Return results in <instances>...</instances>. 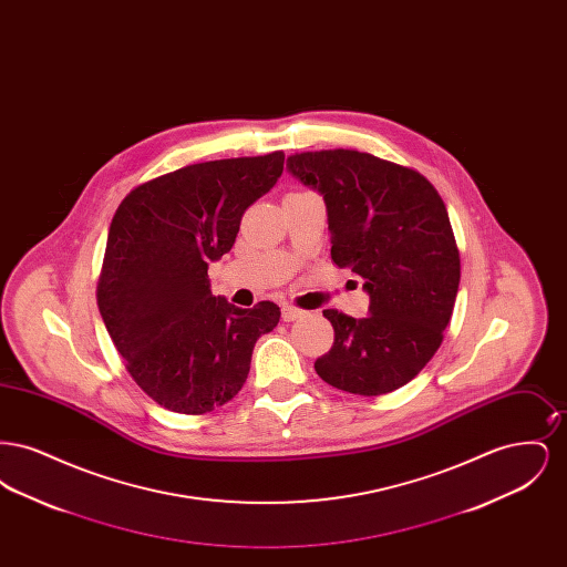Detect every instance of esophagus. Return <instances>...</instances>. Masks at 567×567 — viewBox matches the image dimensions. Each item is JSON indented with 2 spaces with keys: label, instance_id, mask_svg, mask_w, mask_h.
Here are the masks:
<instances>
[{
  "label": "esophagus",
  "instance_id": "obj_1",
  "mask_svg": "<svg viewBox=\"0 0 567 567\" xmlns=\"http://www.w3.org/2000/svg\"><path fill=\"white\" fill-rule=\"evenodd\" d=\"M306 312L303 310H299L296 306H282V321H287V323H291V321H297V319H301Z\"/></svg>",
  "mask_w": 567,
  "mask_h": 567
}]
</instances>
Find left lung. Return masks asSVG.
Wrapping results in <instances>:
<instances>
[{
	"instance_id": "1",
	"label": "left lung",
	"mask_w": 567,
	"mask_h": 567,
	"mask_svg": "<svg viewBox=\"0 0 567 567\" xmlns=\"http://www.w3.org/2000/svg\"><path fill=\"white\" fill-rule=\"evenodd\" d=\"M287 169L327 206L331 259L363 278L370 315L323 310L333 347L315 370L354 395H384L416 377L442 344L461 264L446 206L419 172L370 153H296Z\"/></svg>"
}]
</instances>
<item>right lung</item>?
<instances>
[{"instance_id":"1","label":"right lung","mask_w":567,"mask_h":567,"mask_svg":"<svg viewBox=\"0 0 567 567\" xmlns=\"http://www.w3.org/2000/svg\"><path fill=\"white\" fill-rule=\"evenodd\" d=\"M285 153L195 163L137 185L110 223L97 306L137 386L181 414L243 389L255 342L280 321L215 297L208 264L231 250L248 206L276 185Z\"/></svg>"}]
</instances>
